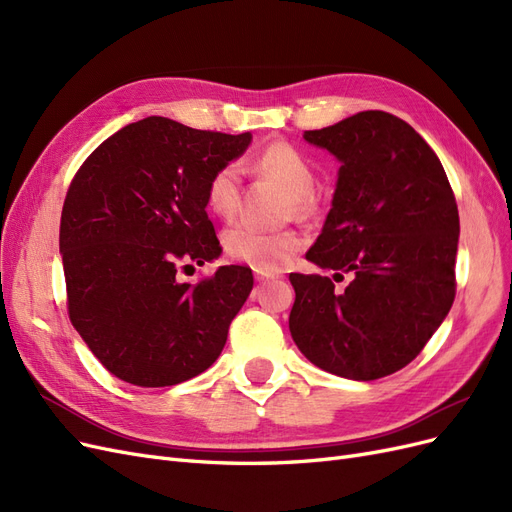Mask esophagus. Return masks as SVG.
<instances>
[{
    "mask_svg": "<svg viewBox=\"0 0 512 512\" xmlns=\"http://www.w3.org/2000/svg\"><path fill=\"white\" fill-rule=\"evenodd\" d=\"M254 277L256 282H269V280H275V273H267V271H254Z\"/></svg>",
    "mask_w": 512,
    "mask_h": 512,
    "instance_id": "1",
    "label": "esophagus"
}]
</instances>
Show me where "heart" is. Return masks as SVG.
<instances>
[{
	"instance_id": "heart-1",
	"label": "heart",
	"mask_w": 512,
	"mask_h": 512,
	"mask_svg": "<svg viewBox=\"0 0 512 512\" xmlns=\"http://www.w3.org/2000/svg\"><path fill=\"white\" fill-rule=\"evenodd\" d=\"M247 166L254 173L277 181L290 194L286 215L309 218L316 213L318 170L303 149L286 141H273L258 149L247 160ZM205 200L218 218L230 220L237 213L241 205V168L235 162L213 170L205 188ZM222 243L230 260L254 271L275 273L301 250L303 239L294 230L265 232L247 224H235L224 232Z\"/></svg>"
}]
</instances>
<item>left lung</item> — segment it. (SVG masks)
<instances>
[{
    "label": "left lung",
    "instance_id": "8db88e82",
    "mask_svg": "<svg viewBox=\"0 0 512 512\" xmlns=\"http://www.w3.org/2000/svg\"><path fill=\"white\" fill-rule=\"evenodd\" d=\"M342 162L333 207L305 254L327 275L290 273L294 344L329 374L378 380L414 361L455 301L459 211L433 149L404 119L356 113L307 130Z\"/></svg>",
    "mask_w": 512,
    "mask_h": 512
}]
</instances>
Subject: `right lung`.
Returning <instances> with one entry per match:
<instances>
[{
    "mask_svg": "<svg viewBox=\"0 0 512 512\" xmlns=\"http://www.w3.org/2000/svg\"><path fill=\"white\" fill-rule=\"evenodd\" d=\"M250 141V132L147 117L108 136L76 170L59 224L68 316L119 380L173 386L220 356L252 271L220 267L196 284H181L179 271L220 256L205 188Z\"/></svg>",
    "mask_w": 512,
    "mask_h": 512,
    "instance_id": "obj_1",
    "label": "right lung"
}]
</instances>
